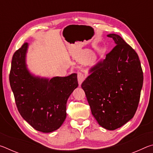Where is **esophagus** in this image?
Here are the masks:
<instances>
[{"label": "esophagus", "mask_w": 153, "mask_h": 153, "mask_svg": "<svg viewBox=\"0 0 153 153\" xmlns=\"http://www.w3.org/2000/svg\"><path fill=\"white\" fill-rule=\"evenodd\" d=\"M77 80H78L79 85L80 86L84 80V76L82 72H77Z\"/></svg>", "instance_id": "34e87169"}]
</instances>
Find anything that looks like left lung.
<instances>
[{
  "mask_svg": "<svg viewBox=\"0 0 153 153\" xmlns=\"http://www.w3.org/2000/svg\"><path fill=\"white\" fill-rule=\"evenodd\" d=\"M116 46L90 69L82 84L92 115L114 130L132 119L138 108L143 72L138 54L120 36L110 33Z\"/></svg>",
  "mask_w": 153,
  "mask_h": 153,
  "instance_id": "left-lung-1",
  "label": "left lung"
}]
</instances>
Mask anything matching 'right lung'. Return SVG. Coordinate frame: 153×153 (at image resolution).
Wrapping results in <instances>:
<instances>
[{
    "label": "right lung",
    "mask_w": 153,
    "mask_h": 153,
    "mask_svg": "<svg viewBox=\"0 0 153 153\" xmlns=\"http://www.w3.org/2000/svg\"><path fill=\"white\" fill-rule=\"evenodd\" d=\"M27 48L25 42L13 56L10 85L22 117L36 130L52 132L65 120L67 99L78 86L77 74L51 79L33 76L25 62Z\"/></svg>",
    "instance_id": "1"
}]
</instances>
